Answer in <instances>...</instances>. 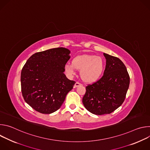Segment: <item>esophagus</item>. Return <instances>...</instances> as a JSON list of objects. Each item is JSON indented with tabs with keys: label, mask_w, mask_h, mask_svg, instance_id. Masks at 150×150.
Here are the masks:
<instances>
[{
	"label": "esophagus",
	"mask_w": 150,
	"mask_h": 150,
	"mask_svg": "<svg viewBox=\"0 0 150 150\" xmlns=\"http://www.w3.org/2000/svg\"><path fill=\"white\" fill-rule=\"evenodd\" d=\"M80 85H81V83H79V82H76L75 83L74 87H78L80 86Z\"/></svg>",
	"instance_id": "obj_1"
}]
</instances>
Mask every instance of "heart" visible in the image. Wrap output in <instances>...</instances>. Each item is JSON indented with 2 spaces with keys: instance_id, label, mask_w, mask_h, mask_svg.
Returning a JSON list of instances; mask_svg holds the SVG:
<instances>
[{
  "instance_id": "b5f03b06",
  "label": "heart",
  "mask_w": 150,
  "mask_h": 150,
  "mask_svg": "<svg viewBox=\"0 0 150 150\" xmlns=\"http://www.w3.org/2000/svg\"><path fill=\"white\" fill-rule=\"evenodd\" d=\"M81 69L82 79L88 82L97 81L101 76L104 63L103 59L95 55L83 54L75 57L72 63H67L65 66V72L69 76H73L75 70Z\"/></svg>"
}]
</instances>
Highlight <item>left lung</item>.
<instances>
[{
  "mask_svg": "<svg viewBox=\"0 0 150 150\" xmlns=\"http://www.w3.org/2000/svg\"><path fill=\"white\" fill-rule=\"evenodd\" d=\"M106 65L103 76L88 84L82 98L86 109L93 114H110L123 103L130 78L124 63L119 58L103 53Z\"/></svg>",
  "mask_w": 150,
  "mask_h": 150,
  "instance_id": "8db88e82",
  "label": "left lung"
}]
</instances>
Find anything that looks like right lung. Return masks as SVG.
Masks as SVG:
<instances>
[{
    "label": "right lung",
    "instance_id": "right-lung-1",
    "mask_svg": "<svg viewBox=\"0 0 150 150\" xmlns=\"http://www.w3.org/2000/svg\"><path fill=\"white\" fill-rule=\"evenodd\" d=\"M69 50L58 47L33 54L21 74V91L25 102L37 112L50 114L57 110L75 81L64 74Z\"/></svg>",
    "mask_w": 150,
    "mask_h": 150
}]
</instances>
